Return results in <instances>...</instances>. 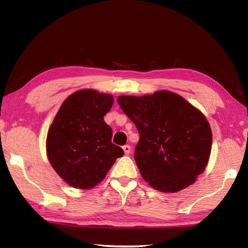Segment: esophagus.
I'll return each mask as SVG.
<instances>
[{"mask_svg":"<svg viewBox=\"0 0 248 248\" xmlns=\"http://www.w3.org/2000/svg\"><path fill=\"white\" fill-rule=\"evenodd\" d=\"M123 149H124V155H129L130 152H131V147H130L129 145H124V146L123 147Z\"/></svg>","mask_w":248,"mask_h":248,"instance_id":"obj_1","label":"esophagus"}]
</instances>
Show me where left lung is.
<instances>
[{
    "label": "left lung",
    "instance_id": "1",
    "mask_svg": "<svg viewBox=\"0 0 248 248\" xmlns=\"http://www.w3.org/2000/svg\"><path fill=\"white\" fill-rule=\"evenodd\" d=\"M117 102L138 128L134 159L149 186L175 193L193 184L211 154L212 132L202 113L168 91Z\"/></svg>",
    "mask_w": 248,
    "mask_h": 248
}]
</instances>
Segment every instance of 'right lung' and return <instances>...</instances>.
Listing matches in <instances>:
<instances>
[{
    "label": "right lung",
    "mask_w": 248,
    "mask_h": 248,
    "mask_svg": "<svg viewBox=\"0 0 248 248\" xmlns=\"http://www.w3.org/2000/svg\"><path fill=\"white\" fill-rule=\"evenodd\" d=\"M112 105L110 94L83 89L70 94L57 112L46 136V155L69 186L93 187L124 155L112 143V128L103 119Z\"/></svg>",
    "instance_id": "right-lung-1"
}]
</instances>
